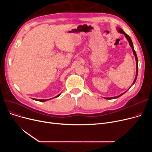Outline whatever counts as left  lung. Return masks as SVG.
Returning a JSON list of instances; mask_svg holds the SVG:
<instances>
[{
  "instance_id": "8db88e82",
  "label": "left lung",
  "mask_w": 152,
  "mask_h": 152,
  "mask_svg": "<svg viewBox=\"0 0 152 152\" xmlns=\"http://www.w3.org/2000/svg\"><path fill=\"white\" fill-rule=\"evenodd\" d=\"M118 31L119 32V33H122V34H124V36H126V39H127V41H128V42H129V45H130V46L132 47V51H133V53H134V56H135V60H136V71H137V73H136V76H135V79H134V82H133V84H132V85L135 83V81H136V79H137V75H138V58H137V54H136V53H135V51L134 50V46H133V44H132V41H131V37L127 35L126 33H124V31L121 29V28H118ZM124 93H126V92H124V93H123V94H121V95H118V96H117V97H108V98H105V99H116V98H118V97H120V96H121L122 95H123Z\"/></svg>"
}]
</instances>
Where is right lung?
Returning <instances> with one entry per match:
<instances>
[{
  "mask_svg": "<svg viewBox=\"0 0 152 152\" xmlns=\"http://www.w3.org/2000/svg\"><path fill=\"white\" fill-rule=\"evenodd\" d=\"M60 94H59V95H57V96H56L55 98H56V97H58V96H60ZM34 100H37V101H39V102H45V101H47V100H50V99H34Z\"/></svg>",
  "mask_w": 152,
  "mask_h": 152,
  "instance_id": "right-lung-1",
  "label": "right lung"
}]
</instances>
